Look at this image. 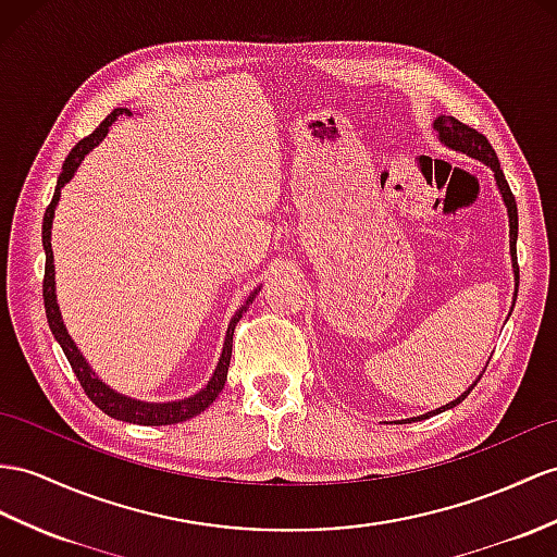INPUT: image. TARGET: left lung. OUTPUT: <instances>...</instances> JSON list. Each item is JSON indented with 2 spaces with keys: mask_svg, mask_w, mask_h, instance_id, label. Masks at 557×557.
<instances>
[{
  "mask_svg": "<svg viewBox=\"0 0 557 557\" xmlns=\"http://www.w3.org/2000/svg\"><path fill=\"white\" fill-rule=\"evenodd\" d=\"M435 129H437V134H440V141H442L444 146H449L451 151L466 153V156H470V158H474V160H482L484 165H490V168L494 170V180H496V186H498V191H500V198H504L506 208H508L510 260H512V274H515V295H512V297H518L520 267H518V248H515V246H518V202H515V196H512L510 186H508V182H506V174H504V170H500V162H498V158H496V151L492 148V144L486 141L484 134H480L478 129H472V127L463 125V122L451 117V115H440V117L435 120ZM474 385H478V381H474V383L463 392V395H460L458 399H454L451 404H446V406H442V409L430 411V413H425V416H418V418H413V420H423V418H430V416H435V413H442V411H446V409H454V406H458L460 401H463V399L470 395V389H472ZM409 423H411V420H409Z\"/></svg>",
  "mask_w": 557,
  "mask_h": 557,
  "instance_id": "obj_1",
  "label": "left lung"
}]
</instances>
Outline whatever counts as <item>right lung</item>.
Instances as JSON below:
<instances>
[{
    "label": "right lung",
    "mask_w": 557,
    "mask_h": 557,
    "mask_svg": "<svg viewBox=\"0 0 557 557\" xmlns=\"http://www.w3.org/2000/svg\"><path fill=\"white\" fill-rule=\"evenodd\" d=\"M127 113V108H115V111L108 115L101 125L94 129L89 137H85L83 141H77L75 148L67 158L63 160V170L59 174V182H57V191H53V198L49 202V208L45 212V222H42V246H45V255H47V262H45V283H42V295H45V309H47V321H49V329L57 337L65 359L71 361L73 371L77 375L79 385L85 387L87 397L99 406L103 413H108L111 418L117 420H125V423H137V425H172V423H182V420H188L198 416L200 411H206L208 406L220 397V392L224 389L226 383V373H228V361H232V347H234V329L236 323L240 321L243 311H248L250 302L255 300V295L260 290H252L250 297L243 305L234 319L228 321V329H226V337H224V347H222V357L216 361V369L212 373V377L208 381V385L202 387L196 395H191L188 399H180V401H165V404H158V401H139V399H132L120 395L113 387H108L101 377L91 371V366L87 363V359L83 357V351L77 349V345L73 343V337L67 335L63 319H61V309L57 302V281H53V252H51V222H53V210L59 206V198H61V188L73 180L75 170L79 168V162L85 160V156L91 151L94 146H99L103 141V137L108 134V127L113 125L117 120V115Z\"/></svg>",
    "instance_id": "1"
}]
</instances>
